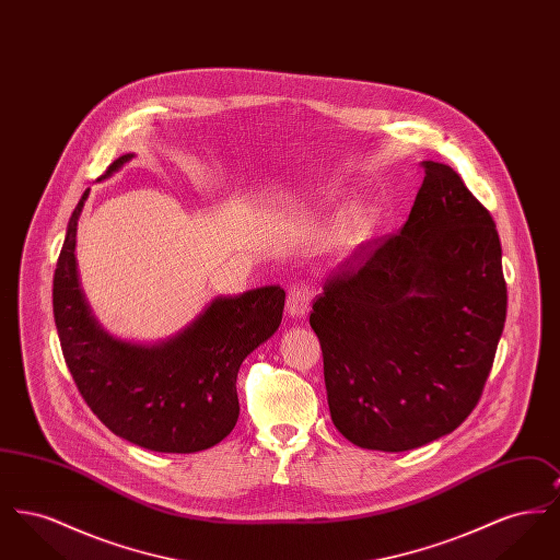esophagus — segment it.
<instances>
[{
    "mask_svg": "<svg viewBox=\"0 0 560 560\" xmlns=\"http://www.w3.org/2000/svg\"><path fill=\"white\" fill-rule=\"evenodd\" d=\"M308 306H311V288L306 281H298L288 295V313L295 319H302L308 313Z\"/></svg>",
    "mask_w": 560,
    "mask_h": 560,
    "instance_id": "1",
    "label": "esophagus"
}]
</instances>
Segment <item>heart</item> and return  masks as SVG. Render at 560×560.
Returning <instances> with one entry per match:
<instances>
[{
  "label": "heart",
  "instance_id": "b5f03b06",
  "mask_svg": "<svg viewBox=\"0 0 560 560\" xmlns=\"http://www.w3.org/2000/svg\"><path fill=\"white\" fill-rule=\"evenodd\" d=\"M372 213L368 210H350V212L338 222L334 240L342 249H352L354 245L363 243L372 233Z\"/></svg>",
  "mask_w": 560,
  "mask_h": 560
}]
</instances>
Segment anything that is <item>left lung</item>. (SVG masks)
Returning <instances> with one entry per match:
<instances>
[{"mask_svg":"<svg viewBox=\"0 0 560 560\" xmlns=\"http://www.w3.org/2000/svg\"><path fill=\"white\" fill-rule=\"evenodd\" d=\"M420 165L399 233L363 243L313 302L331 422L363 450L407 452L459 427L504 331L491 213L450 165Z\"/></svg>","mask_w":560,"mask_h":560,"instance_id":"1","label":"left lung"}]
</instances>
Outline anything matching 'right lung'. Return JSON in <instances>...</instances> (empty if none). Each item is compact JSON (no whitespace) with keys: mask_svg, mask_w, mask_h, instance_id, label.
Masks as SVG:
<instances>
[{"mask_svg":"<svg viewBox=\"0 0 560 560\" xmlns=\"http://www.w3.org/2000/svg\"><path fill=\"white\" fill-rule=\"evenodd\" d=\"M133 155L113 161L108 178ZM85 190L67 226L54 270V320L75 386L117 436L161 453H195L220 443L240 418L243 359L277 331L285 292L258 288L215 298L176 338L140 347L110 338L88 311L75 270V235Z\"/></svg>","mask_w":560,"mask_h":560,"instance_id":"1","label":"right lung"}]
</instances>
